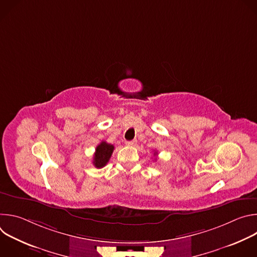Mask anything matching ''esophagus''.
I'll list each match as a JSON object with an SVG mask.
<instances>
[{
  "mask_svg": "<svg viewBox=\"0 0 257 257\" xmlns=\"http://www.w3.org/2000/svg\"><path fill=\"white\" fill-rule=\"evenodd\" d=\"M137 144V140H131V141H126V145L129 146H135Z\"/></svg>",
  "mask_w": 257,
  "mask_h": 257,
  "instance_id": "esophagus-1",
  "label": "esophagus"
}]
</instances>
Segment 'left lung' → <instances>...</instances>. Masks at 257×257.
<instances>
[{
  "label": "left lung",
  "instance_id": "left-lung-1",
  "mask_svg": "<svg viewBox=\"0 0 257 257\" xmlns=\"http://www.w3.org/2000/svg\"><path fill=\"white\" fill-rule=\"evenodd\" d=\"M155 155H158V154H157V153H155Z\"/></svg>",
  "mask_w": 257,
  "mask_h": 257
}]
</instances>
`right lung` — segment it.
<instances>
[{
    "mask_svg": "<svg viewBox=\"0 0 257 257\" xmlns=\"http://www.w3.org/2000/svg\"><path fill=\"white\" fill-rule=\"evenodd\" d=\"M114 145L106 143L105 141H101L95 149V153L93 156V165L95 168L100 169L103 168L114 152Z\"/></svg>",
    "mask_w": 257,
    "mask_h": 257,
    "instance_id": "1",
    "label": "right lung"
}]
</instances>
